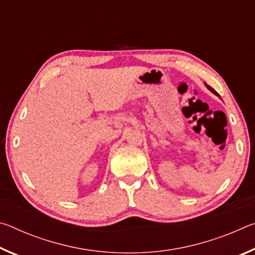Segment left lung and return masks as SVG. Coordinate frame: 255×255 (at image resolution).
Masks as SVG:
<instances>
[{"label":"left lung","mask_w":255,"mask_h":255,"mask_svg":"<svg viewBox=\"0 0 255 255\" xmlns=\"http://www.w3.org/2000/svg\"><path fill=\"white\" fill-rule=\"evenodd\" d=\"M205 85L207 86V89H209V91H211V92H213L214 94H216V96H218V93H217V92H216V91H215V90H214L213 88H211V86H209V85H207V83H205Z\"/></svg>","instance_id":"8db88e82"}]
</instances>
